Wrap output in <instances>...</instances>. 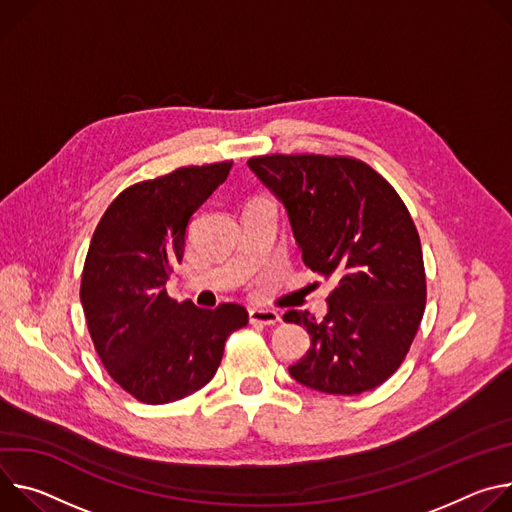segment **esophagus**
Wrapping results in <instances>:
<instances>
[{
	"mask_svg": "<svg viewBox=\"0 0 512 512\" xmlns=\"http://www.w3.org/2000/svg\"><path fill=\"white\" fill-rule=\"evenodd\" d=\"M280 315L270 309H250V323L252 325H276Z\"/></svg>",
	"mask_w": 512,
	"mask_h": 512,
	"instance_id": "esophagus-1",
	"label": "esophagus"
}]
</instances>
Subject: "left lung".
<instances>
[{
  "label": "left lung",
  "instance_id": "left-lung-1",
  "mask_svg": "<svg viewBox=\"0 0 512 512\" xmlns=\"http://www.w3.org/2000/svg\"><path fill=\"white\" fill-rule=\"evenodd\" d=\"M248 166L285 205L303 262L335 282L321 321L295 309L282 317L307 327L311 337L291 376L327 394L380 386L405 360L427 299L409 209L356 158L268 154Z\"/></svg>",
  "mask_w": 512,
  "mask_h": 512
}]
</instances>
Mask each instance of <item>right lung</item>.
Wrapping results in <instances>:
<instances>
[{"mask_svg":"<svg viewBox=\"0 0 512 512\" xmlns=\"http://www.w3.org/2000/svg\"><path fill=\"white\" fill-rule=\"evenodd\" d=\"M230 170L232 162L185 166L136 183L95 227L81 305L107 374L140 403H175L203 388L219 368L225 339L248 323L238 303L201 309L164 289L183 260L193 213Z\"/></svg>","mask_w":512,"mask_h":512,"instance_id":"right-lung-1","label":"right lung"}]
</instances>
